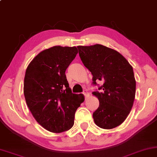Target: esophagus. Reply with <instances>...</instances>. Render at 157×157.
Returning <instances> with one entry per match:
<instances>
[{
	"label": "esophagus",
	"instance_id": "34e87169",
	"mask_svg": "<svg viewBox=\"0 0 157 157\" xmlns=\"http://www.w3.org/2000/svg\"><path fill=\"white\" fill-rule=\"evenodd\" d=\"M83 94H84V95L85 96V97H88L89 95V92L87 90H84V91H83Z\"/></svg>",
	"mask_w": 157,
	"mask_h": 157
}]
</instances>
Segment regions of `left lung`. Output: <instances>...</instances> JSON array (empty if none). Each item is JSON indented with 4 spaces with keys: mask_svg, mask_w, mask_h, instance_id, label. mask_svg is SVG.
Segmentation results:
<instances>
[{
    "mask_svg": "<svg viewBox=\"0 0 157 157\" xmlns=\"http://www.w3.org/2000/svg\"><path fill=\"white\" fill-rule=\"evenodd\" d=\"M82 63L93 75V85L98 90L93 94L98 98L99 107L93 113L95 124L111 129L122 124L132 108L136 94L133 67L116 50L101 44L78 46ZM100 80L104 85L100 86Z\"/></svg>",
    "mask_w": 157,
    "mask_h": 157,
    "instance_id": "1",
    "label": "left lung"
}]
</instances>
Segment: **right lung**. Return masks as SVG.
Returning <instances> with one entry per match:
<instances>
[{
    "label": "right lung",
    "mask_w": 157,
    "mask_h": 157,
    "mask_svg": "<svg viewBox=\"0 0 157 157\" xmlns=\"http://www.w3.org/2000/svg\"><path fill=\"white\" fill-rule=\"evenodd\" d=\"M77 53L75 47L55 46L40 52L26 69V104L37 122L51 132L72 128L75 112L84 101L82 95L72 93L65 75Z\"/></svg>",
    "instance_id": "add662e5"
}]
</instances>
